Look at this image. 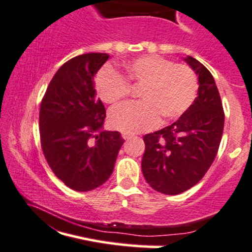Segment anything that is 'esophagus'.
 Segmentation results:
<instances>
[{
    "instance_id": "obj_1",
    "label": "esophagus",
    "mask_w": 252,
    "mask_h": 252,
    "mask_svg": "<svg viewBox=\"0 0 252 252\" xmlns=\"http://www.w3.org/2000/svg\"><path fill=\"white\" fill-rule=\"evenodd\" d=\"M133 137V134H129V133H123V138L124 139H129Z\"/></svg>"
}]
</instances>
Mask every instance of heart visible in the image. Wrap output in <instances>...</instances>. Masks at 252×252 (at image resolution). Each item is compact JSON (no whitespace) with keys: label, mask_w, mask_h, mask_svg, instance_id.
<instances>
[{"label":"heart","mask_w":252,"mask_h":252,"mask_svg":"<svg viewBox=\"0 0 252 252\" xmlns=\"http://www.w3.org/2000/svg\"><path fill=\"white\" fill-rule=\"evenodd\" d=\"M100 99L115 104L126 97L128 86L141 87V102L126 103L109 113V124L125 133L147 131L164 121L175 120L188 110L198 91V79L189 66L175 64L158 56H142L123 65V77L110 66L95 75Z\"/></svg>","instance_id":"b5f03b06"}]
</instances>
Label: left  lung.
I'll list each match as a JSON object with an SVG mask.
<instances>
[{
  "instance_id": "obj_1",
  "label": "left lung",
  "mask_w": 252,
  "mask_h": 252,
  "mask_svg": "<svg viewBox=\"0 0 252 252\" xmlns=\"http://www.w3.org/2000/svg\"><path fill=\"white\" fill-rule=\"evenodd\" d=\"M184 62L198 76V97L176 123L143 137L142 172L153 189L167 195L183 193L204 177L216 158L224 126L211 72L190 56Z\"/></svg>"
}]
</instances>
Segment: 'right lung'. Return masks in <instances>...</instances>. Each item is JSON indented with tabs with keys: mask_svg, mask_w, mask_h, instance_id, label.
<instances>
[{
	"mask_svg": "<svg viewBox=\"0 0 252 252\" xmlns=\"http://www.w3.org/2000/svg\"><path fill=\"white\" fill-rule=\"evenodd\" d=\"M108 58L107 53L71 58L56 72L41 102L43 155L54 175L76 191L107 182L125 142L118 131H103L105 108L94 76Z\"/></svg>",
	"mask_w": 252,
	"mask_h": 252,
	"instance_id": "1",
	"label": "right lung"
}]
</instances>
